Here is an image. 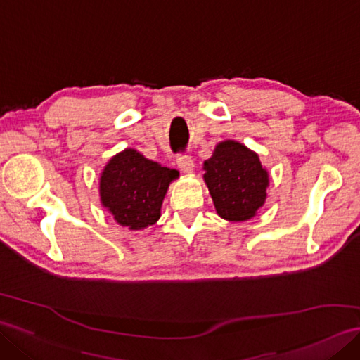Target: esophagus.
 Instances as JSON below:
<instances>
[{"label":"esophagus","mask_w":360,"mask_h":360,"mask_svg":"<svg viewBox=\"0 0 360 360\" xmlns=\"http://www.w3.org/2000/svg\"><path fill=\"white\" fill-rule=\"evenodd\" d=\"M176 162H178V167L181 169V172H184V173H191L195 169V162H193V160H191L190 155H179Z\"/></svg>","instance_id":"1"}]
</instances>
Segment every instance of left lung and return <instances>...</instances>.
Segmentation results:
<instances>
[{
    "label": "left lung",
    "instance_id": "left-lung-1",
    "mask_svg": "<svg viewBox=\"0 0 360 360\" xmlns=\"http://www.w3.org/2000/svg\"><path fill=\"white\" fill-rule=\"evenodd\" d=\"M204 179L216 212L227 221H247L265 202L269 173L259 156L235 141H224L204 162Z\"/></svg>",
    "mask_w": 360,
    "mask_h": 360
}]
</instances>
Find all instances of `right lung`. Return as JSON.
Here are the masks:
<instances>
[{
  "mask_svg": "<svg viewBox=\"0 0 360 360\" xmlns=\"http://www.w3.org/2000/svg\"><path fill=\"white\" fill-rule=\"evenodd\" d=\"M176 178V170L147 160L136 150L125 148L105 165L99 195L116 222L130 230H141L160 219L167 188Z\"/></svg>",
  "mask_w": 360,
  "mask_h": 360,
  "instance_id": "add662e5",
  "label": "right lung"
}]
</instances>
